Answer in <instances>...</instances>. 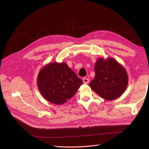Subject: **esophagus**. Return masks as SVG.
<instances>
[{"instance_id": "34e87169", "label": "esophagus", "mask_w": 149, "mask_h": 149, "mask_svg": "<svg viewBox=\"0 0 149 149\" xmlns=\"http://www.w3.org/2000/svg\"><path fill=\"white\" fill-rule=\"evenodd\" d=\"M83 81L84 84H88L89 83V80L88 79H87V78H84V79H83Z\"/></svg>"}]
</instances>
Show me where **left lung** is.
I'll return each mask as SVG.
<instances>
[{"label": "left lung", "mask_w": 149, "mask_h": 149, "mask_svg": "<svg viewBox=\"0 0 149 149\" xmlns=\"http://www.w3.org/2000/svg\"><path fill=\"white\" fill-rule=\"evenodd\" d=\"M94 70V79L89 86L101 98L113 100L126 91L128 84L127 73L126 69L114 58H98Z\"/></svg>", "instance_id": "obj_1"}]
</instances>
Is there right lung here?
Masks as SVG:
<instances>
[{"mask_svg":"<svg viewBox=\"0 0 149 149\" xmlns=\"http://www.w3.org/2000/svg\"><path fill=\"white\" fill-rule=\"evenodd\" d=\"M37 82L43 97L56 104L65 103L83 83L65 62H52L43 66L38 74Z\"/></svg>","mask_w":149,"mask_h":149,"instance_id":"obj_1","label":"right lung"}]
</instances>
